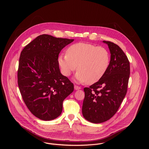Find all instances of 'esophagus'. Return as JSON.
<instances>
[{
	"mask_svg": "<svg viewBox=\"0 0 149 149\" xmlns=\"http://www.w3.org/2000/svg\"><path fill=\"white\" fill-rule=\"evenodd\" d=\"M74 89H75V90H79V89H81V88H80V86H77V85H74Z\"/></svg>",
	"mask_w": 149,
	"mask_h": 149,
	"instance_id": "esophagus-1",
	"label": "esophagus"
}]
</instances>
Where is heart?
<instances>
[{
  "mask_svg": "<svg viewBox=\"0 0 149 149\" xmlns=\"http://www.w3.org/2000/svg\"><path fill=\"white\" fill-rule=\"evenodd\" d=\"M111 56L106 47L90 43H77L70 45L66 54H60L58 63L62 73L69 76L77 69L75 79L79 83L94 84L106 74Z\"/></svg>",
  "mask_w": 149,
  "mask_h": 149,
  "instance_id": "1",
  "label": "heart"
}]
</instances>
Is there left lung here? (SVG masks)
I'll list each match as a JSON object with an SVG mask.
<instances>
[{
  "instance_id": "left-lung-1",
  "label": "left lung",
  "mask_w": 149,
  "mask_h": 149,
  "mask_svg": "<svg viewBox=\"0 0 149 149\" xmlns=\"http://www.w3.org/2000/svg\"><path fill=\"white\" fill-rule=\"evenodd\" d=\"M103 42L111 53L108 69L99 81L84 88L83 115L93 123L104 122L117 112L126 95L130 73L129 61L122 49L114 43Z\"/></svg>"
}]
</instances>
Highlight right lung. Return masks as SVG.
I'll list each match as a JSON object with an SVG mask.
<instances>
[{
  "label": "right lung",
  "mask_w": 149,
  "mask_h": 149,
  "mask_svg": "<svg viewBox=\"0 0 149 149\" xmlns=\"http://www.w3.org/2000/svg\"><path fill=\"white\" fill-rule=\"evenodd\" d=\"M73 41L42 34L21 52L18 70L20 92L30 111L43 120L58 117L64 99L74 90L58 63L61 50Z\"/></svg>",
  "instance_id": "1"
}]
</instances>
